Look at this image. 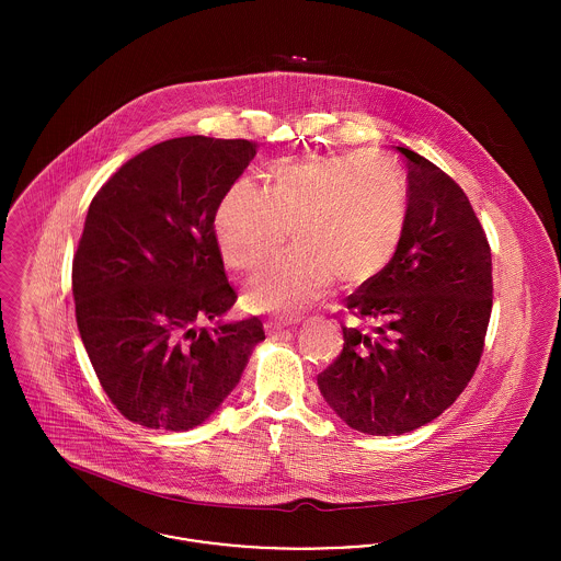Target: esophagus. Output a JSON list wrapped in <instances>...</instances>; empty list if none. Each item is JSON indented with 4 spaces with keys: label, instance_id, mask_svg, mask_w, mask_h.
Listing matches in <instances>:
<instances>
[{
    "label": "esophagus",
    "instance_id": "34e87169",
    "mask_svg": "<svg viewBox=\"0 0 561 561\" xmlns=\"http://www.w3.org/2000/svg\"><path fill=\"white\" fill-rule=\"evenodd\" d=\"M291 325V321H270L267 323V330L270 332H280V330H285V328H289Z\"/></svg>",
    "mask_w": 561,
    "mask_h": 561
}]
</instances>
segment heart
<instances>
[{
  "instance_id": "1",
  "label": "heart",
  "mask_w": 561,
  "mask_h": 561,
  "mask_svg": "<svg viewBox=\"0 0 561 561\" xmlns=\"http://www.w3.org/2000/svg\"><path fill=\"white\" fill-rule=\"evenodd\" d=\"M408 192L398 161L385 153H341L280 161L270 190L240 179L222 196L214 229L225 261L254 272L289 240L298 248L261 270L245 300L261 311L300 313L339 278L363 285L393 259Z\"/></svg>"
}]
</instances>
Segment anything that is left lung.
I'll return each instance as SVG.
<instances>
[{"label":"left lung","instance_id":"obj_1","mask_svg":"<svg viewBox=\"0 0 561 561\" xmlns=\"http://www.w3.org/2000/svg\"><path fill=\"white\" fill-rule=\"evenodd\" d=\"M408 168V211L391 263L345 298L343 352L318 376L321 396L374 436L412 432L471 382L492 309V259L462 187L419 153Z\"/></svg>","mask_w":561,"mask_h":561}]
</instances>
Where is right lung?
I'll use <instances>...</instances> for the list:
<instances>
[{"instance_id": "obj_1", "label": "right lung", "mask_w": 561, "mask_h": 561, "mask_svg": "<svg viewBox=\"0 0 561 561\" xmlns=\"http://www.w3.org/2000/svg\"><path fill=\"white\" fill-rule=\"evenodd\" d=\"M254 156L248 140H165L123 163L88 207L73 259L78 328L105 396L138 425H201L265 339L256 318L220 321L238 294L214 229Z\"/></svg>"}]
</instances>
